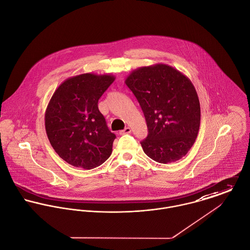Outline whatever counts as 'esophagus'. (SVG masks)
I'll list each match as a JSON object with an SVG mask.
<instances>
[{"mask_svg":"<svg viewBox=\"0 0 250 250\" xmlns=\"http://www.w3.org/2000/svg\"><path fill=\"white\" fill-rule=\"evenodd\" d=\"M131 128H129V127H126L124 130H122V131H120L119 132V134L120 135H123V134H130L131 133Z\"/></svg>","mask_w":250,"mask_h":250,"instance_id":"1","label":"esophagus"}]
</instances>
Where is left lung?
<instances>
[{"instance_id": "8db88e82", "label": "left lung", "mask_w": 250, "mask_h": 250, "mask_svg": "<svg viewBox=\"0 0 250 250\" xmlns=\"http://www.w3.org/2000/svg\"><path fill=\"white\" fill-rule=\"evenodd\" d=\"M125 83L138 99L148 128L141 143L155 162L182 159L191 148L200 126V104L190 80L167 64L143 66L132 72Z\"/></svg>"}]
</instances>
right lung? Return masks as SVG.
I'll return each mask as SVG.
<instances>
[{
    "instance_id": "add662e5",
    "label": "right lung",
    "mask_w": 250,
    "mask_h": 250,
    "mask_svg": "<svg viewBox=\"0 0 250 250\" xmlns=\"http://www.w3.org/2000/svg\"><path fill=\"white\" fill-rule=\"evenodd\" d=\"M114 80L112 75L93 73L68 78L47 106L45 128L49 142L73 167L92 169L111 154L115 135L107 128L98 100Z\"/></svg>"
}]
</instances>
